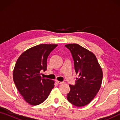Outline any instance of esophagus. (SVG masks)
I'll return each mask as SVG.
<instances>
[{"label":"esophagus","instance_id":"1","mask_svg":"<svg viewBox=\"0 0 120 120\" xmlns=\"http://www.w3.org/2000/svg\"><path fill=\"white\" fill-rule=\"evenodd\" d=\"M56 82H57V83H58V84H60H60H62V83H64V82H63V81H57Z\"/></svg>","mask_w":120,"mask_h":120}]
</instances>
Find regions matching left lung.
<instances>
[{"mask_svg":"<svg viewBox=\"0 0 120 120\" xmlns=\"http://www.w3.org/2000/svg\"><path fill=\"white\" fill-rule=\"evenodd\" d=\"M65 46L71 52L75 71L79 74L75 84L69 85L70 91L67 94V99L75 106H85L92 101L101 88L102 70L92 52L77 44Z\"/></svg>","mask_w":120,"mask_h":120,"instance_id":"left-lung-1","label":"left lung"}]
</instances>
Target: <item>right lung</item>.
<instances>
[{
	"instance_id": "obj_1",
	"label": "right lung",
	"mask_w": 120,
	"mask_h": 120,
	"mask_svg": "<svg viewBox=\"0 0 120 120\" xmlns=\"http://www.w3.org/2000/svg\"><path fill=\"white\" fill-rule=\"evenodd\" d=\"M58 45L40 44L21 54L13 71V79L18 91L26 102L32 105L42 103L48 97L54 81L40 76L47 69V60Z\"/></svg>"
}]
</instances>
